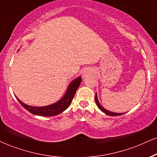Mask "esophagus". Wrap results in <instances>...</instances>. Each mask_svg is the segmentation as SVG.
Wrapping results in <instances>:
<instances>
[{
	"instance_id": "1",
	"label": "esophagus",
	"mask_w": 157,
	"mask_h": 157,
	"mask_svg": "<svg viewBox=\"0 0 157 157\" xmlns=\"http://www.w3.org/2000/svg\"><path fill=\"white\" fill-rule=\"evenodd\" d=\"M83 76H84V77H85V75H83Z\"/></svg>"
}]
</instances>
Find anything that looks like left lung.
<instances>
[{
    "label": "left lung",
    "mask_w": 157,
    "mask_h": 157,
    "mask_svg": "<svg viewBox=\"0 0 157 157\" xmlns=\"http://www.w3.org/2000/svg\"><path fill=\"white\" fill-rule=\"evenodd\" d=\"M95 101H96V104L97 105V106L98 107L99 109L101 110L103 112L105 113V114L107 115H109V116H119V115H122L124 114V113H114L112 112H109V111L106 110V109H104L101 105L100 103H99L98 100V97H97V94L96 93V96H95Z\"/></svg>",
    "instance_id": "obj_1"
}]
</instances>
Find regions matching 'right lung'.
Instances as JSON below:
<instances>
[{
	"label": "right lung",
	"instance_id": "obj_1",
	"mask_svg": "<svg viewBox=\"0 0 157 157\" xmlns=\"http://www.w3.org/2000/svg\"><path fill=\"white\" fill-rule=\"evenodd\" d=\"M81 81H82V78L80 77H79L73 80L72 82H71L70 84L69 85L68 88H67L64 96L59 101L55 103V104L48 105V106H29V105L25 104V103L21 102L17 97V98L18 101L20 103L21 106L33 114L44 117L55 116V115H58L60 113L63 112L70 106L71 103L72 101V99L75 95V93H76L79 86H80Z\"/></svg>",
	"mask_w": 157,
	"mask_h": 157
}]
</instances>
